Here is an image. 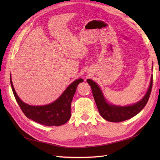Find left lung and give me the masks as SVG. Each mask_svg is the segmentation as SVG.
<instances>
[{
  "label": "left lung",
  "instance_id": "8db88e82",
  "mask_svg": "<svg viewBox=\"0 0 160 160\" xmlns=\"http://www.w3.org/2000/svg\"><path fill=\"white\" fill-rule=\"evenodd\" d=\"M87 81L91 86L97 107L101 117L108 122H121L134 117L146 106L152 88L153 75L151 76V80L147 92L142 99L136 103L128 105H118L109 103L96 82L90 79H87Z\"/></svg>",
  "mask_w": 160,
  "mask_h": 160
}]
</instances>
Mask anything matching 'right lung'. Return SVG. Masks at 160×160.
<instances>
[{
  "label": "right lung",
  "instance_id": "right-lung-1",
  "mask_svg": "<svg viewBox=\"0 0 160 160\" xmlns=\"http://www.w3.org/2000/svg\"><path fill=\"white\" fill-rule=\"evenodd\" d=\"M10 81L14 98L27 118L46 126H60L69 120L72 98L77 85L83 79L79 78L72 81L55 101L45 105H31L23 102L14 88L11 74Z\"/></svg>",
  "mask_w": 160,
  "mask_h": 160
}]
</instances>
